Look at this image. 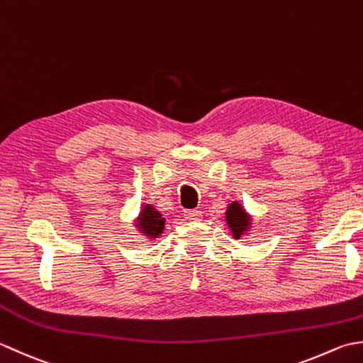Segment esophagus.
<instances>
[{"label": "esophagus", "mask_w": 363, "mask_h": 363, "mask_svg": "<svg viewBox=\"0 0 363 363\" xmlns=\"http://www.w3.org/2000/svg\"><path fill=\"white\" fill-rule=\"evenodd\" d=\"M184 218H186L188 220H201L202 211L201 210H186L184 211Z\"/></svg>", "instance_id": "1"}]
</instances>
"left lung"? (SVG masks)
Listing matches in <instances>:
<instances>
[{
    "mask_svg": "<svg viewBox=\"0 0 363 363\" xmlns=\"http://www.w3.org/2000/svg\"><path fill=\"white\" fill-rule=\"evenodd\" d=\"M225 223L235 240H241V236L249 235L254 225L252 214L247 213L238 201H233L232 203L227 205Z\"/></svg>",
    "mask_w": 363,
    "mask_h": 363,
    "instance_id": "1",
    "label": "left lung"
}]
</instances>
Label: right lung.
I'll return each instance as SVG.
<instances>
[{"mask_svg":"<svg viewBox=\"0 0 363 363\" xmlns=\"http://www.w3.org/2000/svg\"><path fill=\"white\" fill-rule=\"evenodd\" d=\"M166 218H162V214L155 208L153 205L145 203L140 206V211L135 220V227L138 233L144 236L145 240L155 241L164 232Z\"/></svg>","mask_w":363,"mask_h":363,"instance_id":"1","label":"right lung"}]
</instances>
